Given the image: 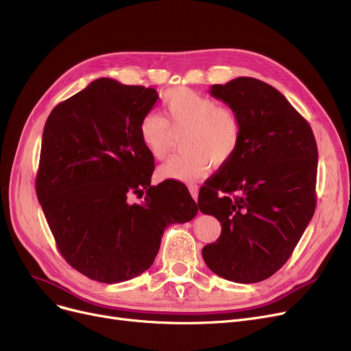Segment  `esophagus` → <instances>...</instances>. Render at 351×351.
Returning <instances> with one entry per match:
<instances>
[{"instance_id": "34e87169", "label": "esophagus", "mask_w": 351, "mask_h": 351, "mask_svg": "<svg viewBox=\"0 0 351 351\" xmlns=\"http://www.w3.org/2000/svg\"><path fill=\"white\" fill-rule=\"evenodd\" d=\"M188 189H189V192H191L192 198L197 201V199H198V191H199L198 185H193V184H192V185H189V186H188Z\"/></svg>"}]
</instances>
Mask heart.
Instances as JSON below:
<instances>
[{
	"instance_id": "obj_1",
	"label": "heart",
	"mask_w": 351,
	"mask_h": 351,
	"mask_svg": "<svg viewBox=\"0 0 351 351\" xmlns=\"http://www.w3.org/2000/svg\"><path fill=\"white\" fill-rule=\"evenodd\" d=\"M165 119L146 114L138 123V138L154 159H163L172 146L173 133H182L184 150L158 167V178L195 182L210 171L234 158L243 137V124L234 108L219 106L208 95L178 86L163 95Z\"/></svg>"
}]
</instances>
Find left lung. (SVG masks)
<instances>
[{
    "instance_id": "1",
    "label": "left lung",
    "mask_w": 351,
    "mask_h": 351,
    "mask_svg": "<svg viewBox=\"0 0 351 351\" xmlns=\"http://www.w3.org/2000/svg\"><path fill=\"white\" fill-rule=\"evenodd\" d=\"M210 94L237 111L243 137L232 160L199 191L201 213L221 223L202 257L218 276L256 283L288 262L314 215L317 141L304 117L266 82L241 76L213 85Z\"/></svg>"
}]
</instances>
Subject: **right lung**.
Returning <instances> with one entry per match:
<instances>
[{"label":"right lung","mask_w":351,"mask_h":351,"mask_svg":"<svg viewBox=\"0 0 351 351\" xmlns=\"http://www.w3.org/2000/svg\"><path fill=\"white\" fill-rule=\"evenodd\" d=\"M158 98L153 88L99 77L58 104L45 124L37 199L64 261L93 280L141 275L165 228L198 213L188 189L150 185L154 160L138 123ZM132 195L143 201L132 203Z\"/></svg>","instance_id":"add662e5"}]
</instances>
